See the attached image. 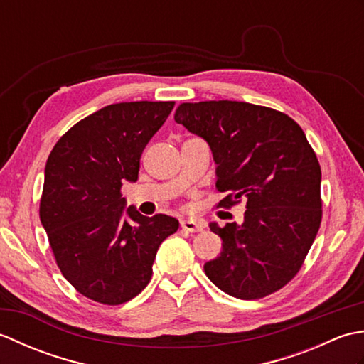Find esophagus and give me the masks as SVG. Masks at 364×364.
I'll use <instances>...</instances> for the list:
<instances>
[{"mask_svg":"<svg viewBox=\"0 0 364 364\" xmlns=\"http://www.w3.org/2000/svg\"><path fill=\"white\" fill-rule=\"evenodd\" d=\"M181 228L184 231H189V233H197V231L203 230V223L194 219H184L181 220Z\"/></svg>","mask_w":364,"mask_h":364,"instance_id":"1","label":"esophagus"}]
</instances>
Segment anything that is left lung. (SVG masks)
<instances>
[{"instance_id":"obj_1","label":"left lung","mask_w":364,"mask_h":364,"mask_svg":"<svg viewBox=\"0 0 364 364\" xmlns=\"http://www.w3.org/2000/svg\"><path fill=\"white\" fill-rule=\"evenodd\" d=\"M175 122L203 137L218 164L220 208L245 200L244 222L219 227L222 252L205 274L242 300L266 297L297 275L322 219L321 166L296 122L272 107L198 102L176 107Z\"/></svg>"}]
</instances>
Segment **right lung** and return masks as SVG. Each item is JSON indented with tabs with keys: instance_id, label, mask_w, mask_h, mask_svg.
<instances>
[{
	"instance_id": "add662e5",
	"label": "right lung",
	"mask_w": 364,
	"mask_h": 364,
	"mask_svg": "<svg viewBox=\"0 0 364 364\" xmlns=\"http://www.w3.org/2000/svg\"><path fill=\"white\" fill-rule=\"evenodd\" d=\"M175 102L105 106L59 139L45 166L41 220L58 267L84 297L120 305L153 274L161 242L178 230L166 214L125 211L122 186L136 183L145 145Z\"/></svg>"
}]
</instances>
